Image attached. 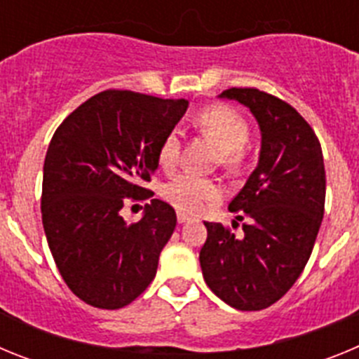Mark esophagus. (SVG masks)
<instances>
[{
    "label": "esophagus",
    "instance_id": "1",
    "mask_svg": "<svg viewBox=\"0 0 359 359\" xmlns=\"http://www.w3.org/2000/svg\"><path fill=\"white\" fill-rule=\"evenodd\" d=\"M190 219V215L187 212H177V223H187Z\"/></svg>",
    "mask_w": 359,
    "mask_h": 359
}]
</instances>
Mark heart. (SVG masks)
I'll return each instance as SVG.
<instances>
[{
	"label": "heart",
	"mask_w": 359,
	"mask_h": 359,
	"mask_svg": "<svg viewBox=\"0 0 359 359\" xmlns=\"http://www.w3.org/2000/svg\"><path fill=\"white\" fill-rule=\"evenodd\" d=\"M196 126L208 140L217 145L219 160L224 169H239L246 156L244 145L250 140V126L239 111L230 106L207 107L198 115ZM180 158H182V135L177 129H172L163 136L158 147V165L165 172H170L177 167ZM161 196L180 212L198 214L212 201L219 199L221 189L208 177L180 174L169 183H165Z\"/></svg>",
	"instance_id": "obj_1"
}]
</instances>
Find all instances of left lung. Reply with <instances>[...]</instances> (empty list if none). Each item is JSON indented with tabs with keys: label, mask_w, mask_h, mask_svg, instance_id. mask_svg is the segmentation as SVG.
Wrapping results in <instances>:
<instances>
[{
	"label": "left lung",
	"mask_w": 359,
	"mask_h": 359,
	"mask_svg": "<svg viewBox=\"0 0 359 359\" xmlns=\"http://www.w3.org/2000/svg\"><path fill=\"white\" fill-rule=\"evenodd\" d=\"M221 97L250 107L261 126L259 165L230 201L243 236L205 223L199 252L207 286L228 306L261 311L291 290L309 261L325 207V167L315 131L278 97L255 88H230Z\"/></svg>",
	"instance_id": "obj_1"
}]
</instances>
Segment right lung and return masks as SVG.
I'll use <instances>...</instances> for the list:
<instances>
[{
	"label": "right lung",
	"instance_id": "add662e5",
	"mask_svg": "<svg viewBox=\"0 0 359 359\" xmlns=\"http://www.w3.org/2000/svg\"><path fill=\"white\" fill-rule=\"evenodd\" d=\"M189 107L185 98L106 90L69 113L53 133L43 167L41 214L66 286L98 309H120L154 280L176 228L169 203L151 199L128 225L129 201L151 198L158 147Z\"/></svg>",
	"mask_w": 359,
	"mask_h": 359
}]
</instances>
